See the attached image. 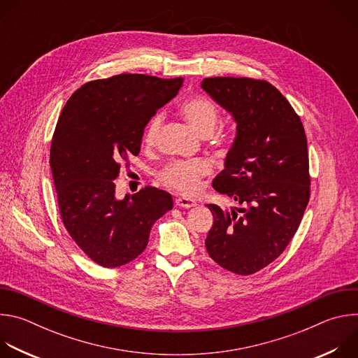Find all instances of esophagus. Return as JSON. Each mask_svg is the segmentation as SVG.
I'll return each instance as SVG.
<instances>
[{"instance_id": "esophagus-1", "label": "esophagus", "mask_w": 358, "mask_h": 358, "mask_svg": "<svg viewBox=\"0 0 358 358\" xmlns=\"http://www.w3.org/2000/svg\"><path fill=\"white\" fill-rule=\"evenodd\" d=\"M176 206L180 207V208H191V207H195L196 202L191 198H184V196H178L176 198Z\"/></svg>"}]
</instances>
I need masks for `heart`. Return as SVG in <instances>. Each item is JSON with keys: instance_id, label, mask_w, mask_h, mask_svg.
Returning a JSON list of instances; mask_svg holds the SVG:
<instances>
[{"instance_id": "heart-1", "label": "heart", "mask_w": 358, "mask_h": 358, "mask_svg": "<svg viewBox=\"0 0 358 358\" xmlns=\"http://www.w3.org/2000/svg\"><path fill=\"white\" fill-rule=\"evenodd\" d=\"M184 119L202 136L211 134L220 112L217 105L208 97L195 96L185 100L180 108ZM163 116L156 115L152 117L144 133V143L147 145H155L157 143ZM211 164L207 160H177L170 163L160 173V181L184 195H192L201 188V180L211 174Z\"/></svg>"}]
</instances>
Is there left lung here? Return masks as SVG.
Wrapping results in <instances>:
<instances>
[{"label": "left lung", "instance_id": "left-lung-1", "mask_svg": "<svg viewBox=\"0 0 358 358\" xmlns=\"http://www.w3.org/2000/svg\"><path fill=\"white\" fill-rule=\"evenodd\" d=\"M201 87L236 122L213 187L241 203L235 210L208 203L214 224L206 248L224 269L252 275L286 249L308 207V138L286 97L266 80L207 78Z\"/></svg>", "mask_w": 358, "mask_h": 358}]
</instances>
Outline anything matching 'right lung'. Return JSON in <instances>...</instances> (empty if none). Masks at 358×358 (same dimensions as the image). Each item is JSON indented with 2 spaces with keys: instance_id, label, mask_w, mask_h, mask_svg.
<instances>
[{
  "instance_id": "right-lung-1",
  "label": "right lung",
  "mask_w": 358,
  "mask_h": 358,
  "mask_svg": "<svg viewBox=\"0 0 358 358\" xmlns=\"http://www.w3.org/2000/svg\"><path fill=\"white\" fill-rule=\"evenodd\" d=\"M184 79L122 73L80 86L66 101L50 144V169L64 225L103 268L145 249L152 224L173 208L167 191L145 187L116 198L120 163L140 152L145 124Z\"/></svg>"
}]
</instances>
